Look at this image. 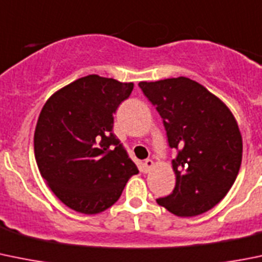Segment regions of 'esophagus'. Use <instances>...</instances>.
<instances>
[{"label":"esophagus","instance_id":"34e87169","mask_svg":"<svg viewBox=\"0 0 262 262\" xmlns=\"http://www.w3.org/2000/svg\"><path fill=\"white\" fill-rule=\"evenodd\" d=\"M152 167H154V161L151 160V159H147V160H145V163H143V172L145 173L150 172V169Z\"/></svg>","mask_w":262,"mask_h":262}]
</instances>
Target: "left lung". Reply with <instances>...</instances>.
<instances>
[{
    "label": "left lung",
    "instance_id": "1",
    "mask_svg": "<svg viewBox=\"0 0 262 262\" xmlns=\"http://www.w3.org/2000/svg\"><path fill=\"white\" fill-rule=\"evenodd\" d=\"M139 88L160 114L170 147L176 186L156 202L178 217H194L221 202L242 164L243 142L230 108L187 77L141 81Z\"/></svg>",
    "mask_w": 262,
    "mask_h": 262
}]
</instances>
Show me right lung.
<instances>
[{
  "label": "right lung",
  "instance_id": "1",
  "mask_svg": "<svg viewBox=\"0 0 262 262\" xmlns=\"http://www.w3.org/2000/svg\"><path fill=\"white\" fill-rule=\"evenodd\" d=\"M133 82L89 75L57 90L38 116L35 158L41 177L73 211L97 214L119 200L138 168L114 134V114Z\"/></svg>",
  "mask_w": 262,
  "mask_h": 262
}]
</instances>
